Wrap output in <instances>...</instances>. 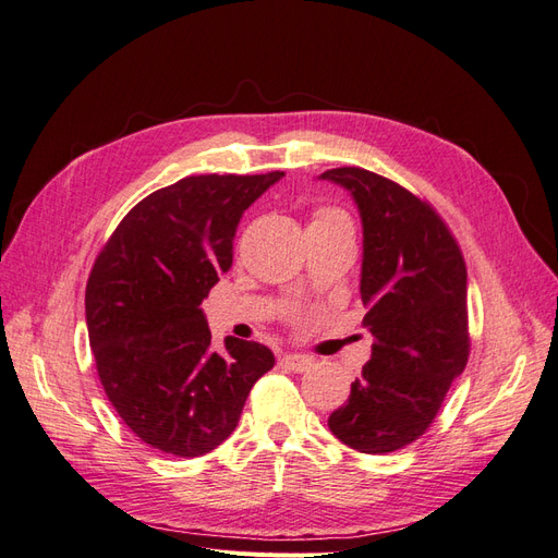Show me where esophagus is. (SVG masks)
I'll use <instances>...</instances> for the list:
<instances>
[{"label": "esophagus", "instance_id": "obj_1", "mask_svg": "<svg viewBox=\"0 0 558 558\" xmlns=\"http://www.w3.org/2000/svg\"><path fill=\"white\" fill-rule=\"evenodd\" d=\"M281 363L286 367L295 369V373H307V369L314 365V359L312 356H302V353H286V356L281 359Z\"/></svg>", "mask_w": 558, "mask_h": 558}]
</instances>
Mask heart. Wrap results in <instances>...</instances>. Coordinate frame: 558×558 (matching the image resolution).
Masks as SVG:
<instances>
[{
	"instance_id": "heart-1",
	"label": "heart",
	"mask_w": 558,
	"mask_h": 558,
	"mask_svg": "<svg viewBox=\"0 0 558 558\" xmlns=\"http://www.w3.org/2000/svg\"><path fill=\"white\" fill-rule=\"evenodd\" d=\"M349 223V216L337 209V207H316L312 211L310 218V230H320V228H335V226H342Z\"/></svg>"
}]
</instances>
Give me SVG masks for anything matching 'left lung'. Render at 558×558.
Segmentation results:
<instances>
[{
    "label": "left lung",
    "mask_w": 558,
    "mask_h": 558,
    "mask_svg": "<svg viewBox=\"0 0 558 558\" xmlns=\"http://www.w3.org/2000/svg\"><path fill=\"white\" fill-rule=\"evenodd\" d=\"M320 177L344 185L361 209L363 324L375 337L373 359L328 426L361 453L398 451L430 428L465 369V260L442 216L400 183L363 167Z\"/></svg>",
    "instance_id": "obj_1"
}]
</instances>
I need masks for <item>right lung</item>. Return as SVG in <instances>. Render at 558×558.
I'll return each instance as SVG.
<instances>
[{"label": "right lung", "mask_w": 558, "mask_h": 558, "mask_svg": "<svg viewBox=\"0 0 558 558\" xmlns=\"http://www.w3.org/2000/svg\"><path fill=\"white\" fill-rule=\"evenodd\" d=\"M283 172L185 177L134 205L97 253L86 324L99 381L142 442L195 459L228 440L275 353L226 340L211 351L199 305L232 267L244 209Z\"/></svg>", "instance_id": "1"}]
</instances>
